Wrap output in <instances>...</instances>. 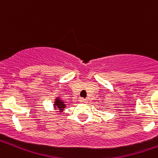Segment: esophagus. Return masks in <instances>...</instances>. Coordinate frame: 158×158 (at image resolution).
<instances>
[{
    "label": "esophagus",
    "mask_w": 158,
    "mask_h": 158,
    "mask_svg": "<svg viewBox=\"0 0 158 158\" xmlns=\"http://www.w3.org/2000/svg\"><path fill=\"white\" fill-rule=\"evenodd\" d=\"M79 101H80V102H87V100L85 99V98H80Z\"/></svg>",
    "instance_id": "1"
}]
</instances>
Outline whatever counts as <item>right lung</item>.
Listing matches in <instances>:
<instances>
[{
  "label": "right lung",
  "instance_id": "right-lung-1",
  "mask_svg": "<svg viewBox=\"0 0 158 158\" xmlns=\"http://www.w3.org/2000/svg\"><path fill=\"white\" fill-rule=\"evenodd\" d=\"M54 108L56 110H59L61 113H62V111L64 110V108L66 107V104L65 102L61 100V98L59 97H56L55 100V102H54Z\"/></svg>",
  "mask_w": 158,
  "mask_h": 158
}]
</instances>
